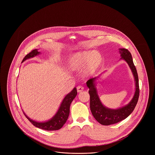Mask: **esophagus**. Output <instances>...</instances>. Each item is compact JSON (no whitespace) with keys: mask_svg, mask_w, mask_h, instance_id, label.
Instances as JSON below:
<instances>
[{"mask_svg":"<svg viewBox=\"0 0 155 155\" xmlns=\"http://www.w3.org/2000/svg\"><path fill=\"white\" fill-rule=\"evenodd\" d=\"M77 91H78V93H80V92H81V91H83L84 87H83V86H81L80 85V86H77Z\"/></svg>","mask_w":155,"mask_h":155,"instance_id":"obj_1","label":"esophagus"}]
</instances>
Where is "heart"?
<instances>
[{
	"label": "heart",
	"instance_id": "1",
	"mask_svg": "<svg viewBox=\"0 0 155 155\" xmlns=\"http://www.w3.org/2000/svg\"><path fill=\"white\" fill-rule=\"evenodd\" d=\"M103 61L102 54L95 51H82L71 55L68 61V68L75 71L83 69V75L90 77L96 73Z\"/></svg>",
	"mask_w": 155,
	"mask_h": 155
}]
</instances>
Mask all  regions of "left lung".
Masks as SVG:
<instances>
[{
  "label": "left lung",
  "instance_id": "obj_1",
  "mask_svg": "<svg viewBox=\"0 0 155 155\" xmlns=\"http://www.w3.org/2000/svg\"><path fill=\"white\" fill-rule=\"evenodd\" d=\"M119 50L121 56V59H124L128 64L134 77L136 83V91L134 97L127 105L118 109H110L105 107L101 102L97 94L96 87L97 77L91 78L86 82V85L90 89L91 112L94 118L100 124L105 126L115 124L126 119L133 112L139 97V78L131 54L127 49L120 48Z\"/></svg>",
  "mask_w": 155,
  "mask_h": 155
}]
</instances>
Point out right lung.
<instances>
[{"label": "right lung", "mask_w": 155, "mask_h": 155, "mask_svg": "<svg viewBox=\"0 0 155 155\" xmlns=\"http://www.w3.org/2000/svg\"><path fill=\"white\" fill-rule=\"evenodd\" d=\"M40 53L37 51V49H35L28 53L22 61V62H24L28 59L33 58ZM77 94V88L74 87L73 90L69 93L68 94L65 96L64 98L58 112L55 114V115L50 120L45 122H37L35 121L31 118H29L28 116L25 115L26 117L29 120V121L35 127H38L41 129H44L46 130H56L61 129L63 125L67 121L70 112V105L76 97Z\"/></svg>", "instance_id": "obj_1"}]
</instances>
